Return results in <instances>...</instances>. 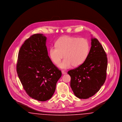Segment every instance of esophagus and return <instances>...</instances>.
Masks as SVG:
<instances>
[{"label": "esophagus", "instance_id": "1", "mask_svg": "<svg viewBox=\"0 0 122 122\" xmlns=\"http://www.w3.org/2000/svg\"><path fill=\"white\" fill-rule=\"evenodd\" d=\"M62 74H63V75H65V74H67V73H66L65 71H64V70H62Z\"/></svg>", "mask_w": 122, "mask_h": 122}]
</instances>
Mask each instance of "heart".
Instances as JSON below:
<instances>
[{
  "instance_id": "heart-1",
  "label": "heart",
  "mask_w": 122,
  "mask_h": 122,
  "mask_svg": "<svg viewBox=\"0 0 122 122\" xmlns=\"http://www.w3.org/2000/svg\"><path fill=\"white\" fill-rule=\"evenodd\" d=\"M56 46H52L49 49V55L52 62L58 65L64 57V61L59 65L62 69H66L72 65L77 67L86 59L90 44L84 38L64 36L56 42Z\"/></svg>"
}]
</instances>
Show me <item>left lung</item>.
<instances>
[{
    "label": "left lung",
    "mask_w": 122,
    "mask_h": 122,
    "mask_svg": "<svg viewBox=\"0 0 122 122\" xmlns=\"http://www.w3.org/2000/svg\"><path fill=\"white\" fill-rule=\"evenodd\" d=\"M91 47L86 61L68 74L70 87L76 97L87 99L97 92L106 79L107 58L98 40L92 38Z\"/></svg>",
    "instance_id": "left-lung-1"
}]
</instances>
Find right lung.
<instances>
[{
  "mask_svg": "<svg viewBox=\"0 0 122 122\" xmlns=\"http://www.w3.org/2000/svg\"><path fill=\"white\" fill-rule=\"evenodd\" d=\"M46 37L36 34L25 41L18 53L16 70L30 97L46 101L52 97L62 73L48 55Z\"/></svg>",
  "mask_w": 122,
  "mask_h": 122,
  "instance_id": "1",
  "label": "right lung"
}]
</instances>
